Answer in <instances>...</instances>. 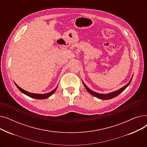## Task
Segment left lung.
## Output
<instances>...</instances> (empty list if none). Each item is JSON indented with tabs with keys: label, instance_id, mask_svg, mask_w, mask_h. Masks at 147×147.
Masks as SVG:
<instances>
[{
	"label": "left lung",
	"instance_id": "8db88e82",
	"mask_svg": "<svg viewBox=\"0 0 147 147\" xmlns=\"http://www.w3.org/2000/svg\"><path fill=\"white\" fill-rule=\"evenodd\" d=\"M134 75V74H133ZM132 78H133V76H132V78H131V79L130 80V81L126 84L125 86H124L123 87H122L121 88L115 90V91H114V92H110V93H109V94H99V93H97V92H94L93 90H92L91 89H90L89 88H88V86L86 85L84 83L83 81L82 80V82L84 86L85 87V88L86 89V90L88 91L89 93L91 95H92L93 96L99 98V99H103V100H108V99H112L115 96H118L119 94H120L121 92H123V91H124L125 90V89H126L129 85L130 84L131 81H132Z\"/></svg>",
	"mask_w": 147,
	"mask_h": 147
}]
</instances>
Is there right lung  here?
I'll list each match as a JSON object with an SVG mask.
<instances>
[{"mask_svg":"<svg viewBox=\"0 0 147 147\" xmlns=\"http://www.w3.org/2000/svg\"><path fill=\"white\" fill-rule=\"evenodd\" d=\"M15 83V82H14ZM15 85L18 88V89L22 92V94H24L25 95H26L27 96L30 97V98H34V99H46L49 98V96H51L54 92H55L58 88V86L54 89L53 90H52V91H51L49 93H46V94H34V93H30V92H28L24 89H22V88H21L20 86H18L17 84L15 83Z\"/></svg>","mask_w":147,"mask_h":147,"instance_id":"obj_1","label":"right lung"}]
</instances>
